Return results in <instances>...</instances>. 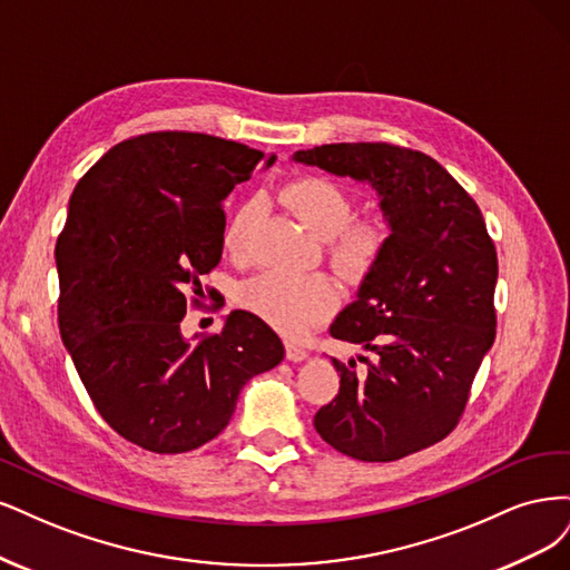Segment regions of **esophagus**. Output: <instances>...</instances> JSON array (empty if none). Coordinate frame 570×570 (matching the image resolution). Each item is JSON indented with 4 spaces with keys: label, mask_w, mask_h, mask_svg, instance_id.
<instances>
[{
    "label": "esophagus",
    "mask_w": 570,
    "mask_h": 570,
    "mask_svg": "<svg viewBox=\"0 0 570 570\" xmlns=\"http://www.w3.org/2000/svg\"><path fill=\"white\" fill-rule=\"evenodd\" d=\"M286 360L303 362V360H307V351L303 345H298L296 341H286Z\"/></svg>",
    "instance_id": "1"
}]
</instances>
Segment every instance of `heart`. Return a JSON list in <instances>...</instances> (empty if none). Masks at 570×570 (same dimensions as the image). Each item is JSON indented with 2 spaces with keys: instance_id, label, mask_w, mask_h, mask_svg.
<instances>
[{
  "instance_id": "1",
  "label": "heart",
  "mask_w": 570,
  "mask_h": 570,
  "mask_svg": "<svg viewBox=\"0 0 570 570\" xmlns=\"http://www.w3.org/2000/svg\"><path fill=\"white\" fill-rule=\"evenodd\" d=\"M284 198L312 234L328 242L336 267L345 274L362 277L376 265L389 234L376 219L347 225L355 200L336 181L301 177L284 189ZM255 219H258V200H246L232 215L223 236L232 255L248 253ZM238 303L279 334L296 338L332 315L338 305V288L324 274L263 272L242 286Z\"/></svg>"
}]
</instances>
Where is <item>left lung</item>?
<instances>
[{
  "mask_svg": "<svg viewBox=\"0 0 570 570\" xmlns=\"http://www.w3.org/2000/svg\"><path fill=\"white\" fill-rule=\"evenodd\" d=\"M293 163L372 187L389 227L328 334L376 357H332L338 395L315 414L328 445L360 462H395L443 440L462 416L494 341L498 253L473 198L443 165L391 144H324Z\"/></svg>",
  "mask_w": 570,
  "mask_h": 570,
  "instance_id": "8db88e82",
  "label": "left lung"
}]
</instances>
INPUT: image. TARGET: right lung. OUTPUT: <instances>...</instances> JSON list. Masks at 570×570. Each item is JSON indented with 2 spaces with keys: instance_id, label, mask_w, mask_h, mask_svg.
<instances>
[{
  "instance_id": "1",
  "label": "right lung",
  "mask_w": 570,
  "mask_h": 570,
  "mask_svg": "<svg viewBox=\"0 0 570 570\" xmlns=\"http://www.w3.org/2000/svg\"><path fill=\"white\" fill-rule=\"evenodd\" d=\"M274 154L198 132L116 144L78 181L57 244L59 328L91 402L114 431L158 452L223 433L238 393L284 360L244 309L215 336L181 334L187 291L223 258V200Z\"/></svg>"
}]
</instances>
